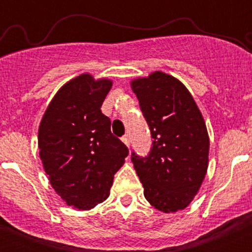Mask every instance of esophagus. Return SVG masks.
<instances>
[{
    "label": "esophagus",
    "instance_id": "obj_1",
    "mask_svg": "<svg viewBox=\"0 0 252 252\" xmlns=\"http://www.w3.org/2000/svg\"><path fill=\"white\" fill-rule=\"evenodd\" d=\"M122 141H123L124 144H126L128 147L130 146V142H129V136L128 135H124L123 138H122Z\"/></svg>",
    "mask_w": 252,
    "mask_h": 252
}]
</instances>
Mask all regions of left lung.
<instances>
[{
  "instance_id": "left-lung-1",
  "label": "left lung",
  "mask_w": 252,
  "mask_h": 252,
  "mask_svg": "<svg viewBox=\"0 0 252 252\" xmlns=\"http://www.w3.org/2000/svg\"><path fill=\"white\" fill-rule=\"evenodd\" d=\"M151 130L147 157L131 154L150 205L164 213L184 210L205 179L210 138L201 112L184 84L163 72L131 80Z\"/></svg>"
}]
</instances>
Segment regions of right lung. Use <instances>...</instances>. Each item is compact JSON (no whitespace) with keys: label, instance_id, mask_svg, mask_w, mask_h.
<instances>
[{"label":"right lung","instance_id":"add662e5","mask_svg":"<svg viewBox=\"0 0 252 252\" xmlns=\"http://www.w3.org/2000/svg\"><path fill=\"white\" fill-rule=\"evenodd\" d=\"M111 88L110 79L78 75L53 96L39 126L40 158L48 180L61 199L78 210L107 199L129 154L101 112Z\"/></svg>","mask_w":252,"mask_h":252}]
</instances>
